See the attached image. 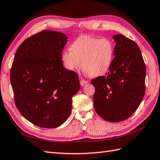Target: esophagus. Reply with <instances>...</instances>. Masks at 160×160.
Instances as JSON below:
<instances>
[{"label":"esophagus","mask_w":160,"mask_h":160,"mask_svg":"<svg viewBox=\"0 0 160 160\" xmlns=\"http://www.w3.org/2000/svg\"><path fill=\"white\" fill-rule=\"evenodd\" d=\"M80 85L82 87H83L84 85H85L86 84L88 83V82L87 80H81L80 81Z\"/></svg>","instance_id":"1"}]
</instances>
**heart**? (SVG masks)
<instances>
[{
    "label": "heart",
    "instance_id": "obj_1",
    "mask_svg": "<svg viewBox=\"0 0 160 160\" xmlns=\"http://www.w3.org/2000/svg\"><path fill=\"white\" fill-rule=\"evenodd\" d=\"M114 46L107 38L98 39L90 35L77 38L70 46V51L61 54V61L69 71L78 69L81 64L84 74L91 77L102 76L112 64Z\"/></svg>",
    "mask_w": 160,
    "mask_h": 160
}]
</instances>
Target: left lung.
I'll use <instances>...</instances> for the list:
<instances>
[{
	"instance_id": "8db88e82",
	"label": "left lung",
	"mask_w": 160,
	"mask_h": 160,
	"mask_svg": "<svg viewBox=\"0 0 160 160\" xmlns=\"http://www.w3.org/2000/svg\"><path fill=\"white\" fill-rule=\"evenodd\" d=\"M112 38L114 56L108 72L91 80L95 91V112L110 122L127 119L135 112L145 93L146 67L136 43L123 35Z\"/></svg>"
}]
</instances>
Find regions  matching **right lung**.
I'll use <instances>...</instances> for the list:
<instances>
[{
	"label": "right lung",
	"instance_id": "1",
	"mask_svg": "<svg viewBox=\"0 0 160 160\" xmlns=\"http://www.w3.org/2000/svg\"><path fill=\"white\" fill-rule=\"evenodd\" d=\"M67 39L64 33L46 30L24 40L15 54L10 73L15 103L26 119L40 128L62 124L80 90L78 74L61 61Z\"/></svg>",
	"mask_w": 160,
	"mask_h": 160
}]
</instances>
